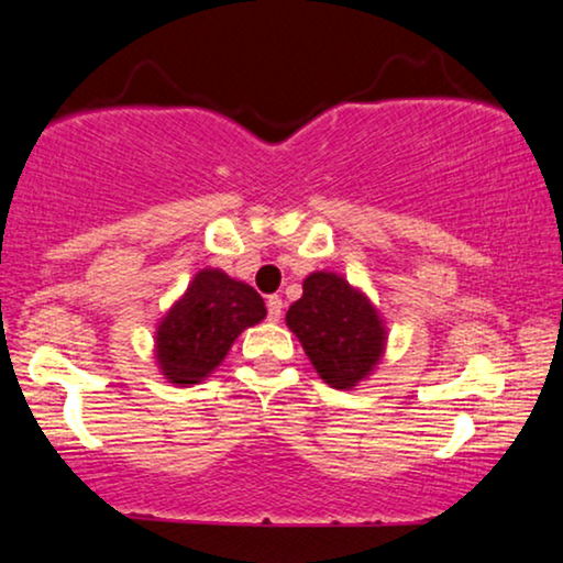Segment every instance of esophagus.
Here are the masks:
<instances>
[{
    "instance_id": "1",
    "label": "esophagus",
    "mask_w": 563,
    "mask_h": 563,
    "mask_svg": "<svg viewBox=\"0 0 563 563\" xmlns=\"http://www.w3.org/2000/svg\"><path fill=\"white\" fill-rule=\"evenodd\" d=\"M266 310H268V320H279L284 312V299L279 295H272L266 299Z\"/></svg>"
}]
</instances>
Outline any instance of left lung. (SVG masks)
<instances>
[{"instance_id":"8db88e82","label":"left lung","mask_w":563,"mask_h":563,"mask_svg":"<svg viewBox=\"0 0 563 563\" xmlns=\"http://www.w3.org/2000/svg\"><path fill=\"white\" fill-rule=\"evenodd\" d=\"M287 325L333 389H356L387 349V328L376 305L333 272L307 276L302 297L287 310Z\"/></svg>"}]
</instances>
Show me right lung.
<instances>
[{
	"mask_svg": "<svg viewBox=\"0 0 563 563\" xmlns=\"http://www.w3.org/2000/svg\"><path fill=\"white\" fill-rule=\"evenodd\" d=\"M266 318L261 295L220 268H202L156 328V364L176 387H191L228 356L245 328Z\"/></svg>",
	"mask_w": 563,
	"mask_h": 563,
	"instance_id": "obj_1",
	"label": "right lung"
}]
</instances>
